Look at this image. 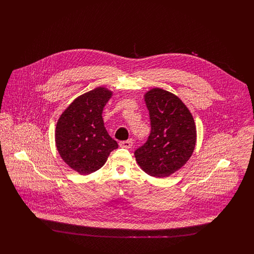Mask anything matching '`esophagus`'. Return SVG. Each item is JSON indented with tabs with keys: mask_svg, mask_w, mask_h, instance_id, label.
<instances>
[{
	"mask_svg": "<svg viewBox=\"0 0 254 254\" xmlns=\"http://www.w3.org/2000/svg\"><path fill=\"white\" fill-rule=\"evenodd\" d=\"M133 142L131 140H129V141H124V142L120 143V146L124 147V148H131Z\"/></svg>",
	"mask_w": 254,
	"mask_h": 254,
	"instance_id": "obj_1",
	"label": "esophagus"
}]
</instances>
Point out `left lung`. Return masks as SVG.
<instances>
[{"label": "left lung", "instance_id": "obj_1", "mask_svg": "<svg viewBox=\"0 0 254 254\" xmlns=\"http://www.w3.org/2000/svg\"><path fill=\"white\" fill-rule=\"evenodd\" d=\"M151 131L134 155L150 176L168 177L191 157L196 145V126L190 109L175 94L155 87L145 95Z\"/></svg>", "mask_w": 254, "mask_h": 254}]
</instances>
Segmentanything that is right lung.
<instances>
[{"mask_svg":"<svg viewBox=\"0 0 254 254\" xmlns=\"http://www.w3.org/2000/svg\"><path fill=\"white\" fill-rule=\"evenodd\" d=\"M112 91L104 86L77 97L61 114L55 143L64 162L79 174L101 169L118 144L109 135L102 117Z\"/></svg>","mask_w":254,"mask_h":254,"instance_id":"add662e5","label":"right lung"}]
</instances>
